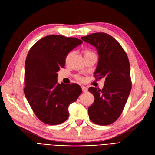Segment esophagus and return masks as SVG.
Returning a JSON list of instances; mask_svg holds the SVG:
<instances>
[{"instance_id": "34e87169", "label": "esophagus", "mask_w": 155, "mask_h": 155, "mask_svg": "<svg viewBox=\"0 0 155 155\" xmlns=\"http://www.w3.org/2000/svg\"><path fill=\"white\" fill-rule=\"evenodd\" d=\"M82 91H83L84 93H86V92L88 91V88L86 87L83 86V87H82Z\"/></svg>"}]
</instances>
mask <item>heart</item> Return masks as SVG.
Listing matches in <instances>:
<instances>
[{
    "label": "heart",
    "mask_w": 155,
    "mask_h": 155,
    "mask_svg": "<svg viewBox=\"0 0 155 155\" xmlns=\"http://www.w3.org/2000/svg\"><path fill=\"white\" fill-rule=\"evenodd\" d=\"M83 53H84V57H85V56L88 55V54H94L93 52L90 51L89 50H84V51H83ZM72 55V52H68V53L67 54V56H66V57H65V62H66V63H67V62H68V61H70V58H71ZM77 78L78 80H80V81L83 80V78H82L81 77H78V76H77Z\"/></svg>",
    "instance_id": "obj_1"
}]
</instances>
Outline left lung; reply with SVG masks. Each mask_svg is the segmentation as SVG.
I'll return each instance as SVG.
<instances>
[{
  "mask_svg": "<svg viewBox=\"0 0 155 155\" xmlns=\"http://www.w3.org/2000/svg\"><path fill=\"white\" fill-rule=\"evenodd\" d=\"M81 39L97 50L94 77L105 78L102 90L88 88L94 97L88 109L90 120L102 126L110 124L120 116L132 87L129 61L121 45L109 35L96 32Z\"/></svg>",
  "mask_w": 155,
  "mask_h": 155,
  "instance_id": "8db88e82",
  "label": "left lung"
}]
</instances>
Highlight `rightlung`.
Segmentation results:
<instances>
[{"label":"right lung","mask_w":155,"mask_h":155,"mask_svg":"<svg viewBox=\"0 0 155 155\" xmlns=\"http://www.w3.org/2000/svg\"><path fill=\"white\" fill-rule=\"evenodd\" d=\"M83 41L51 35L37 41L29 51L25 65L24 93L32 110L44 123L55 125L67 120L68 107L82 93L75 83H57V72L65 65L69 52Z\"/></svg>","instance_id":"add662e5"}]
</instances>
